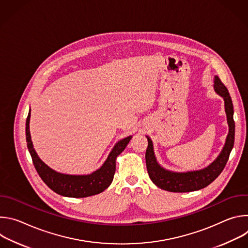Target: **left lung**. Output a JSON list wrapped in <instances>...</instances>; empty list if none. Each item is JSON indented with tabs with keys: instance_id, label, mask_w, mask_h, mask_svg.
Listing matches in <instances>:
<instances>
[{
	"instance_id": "left-lung-1",
	"label": "left lung",
	"mask_w": 248,
	"mask_h": 248,
	"mask_svg": "<svg viewBox=\"0 0 248 248\" xmlns=\"http://www.w3.org/2000/svg\"><path fill=\"white\" fill-rule=\"evenodd\" d=\"M214 90L224 99L225 112L229 124V133L221 153L213 162L204 169L184 172L171 171L166 170L157 162L152 140L149 136H146L148 140V147L145 154L146 167L151 181L158 187L170 192L195 191L209 186L223 171L234 143L233 106L227 87L217 76L214 78Z\"/></svg>"
}]
</instances>
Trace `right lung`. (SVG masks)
I'll list each match as a JSON object with an SVG mask.
<instances>
[{
	"label": "right lung",
	"instance_id": "right-lung-1",
	"mask_svg": "<svg viewBox=\"0 0 248 248\" xmlns=\"http://www.w3.org/2000/svg\"><path fill=\"white\" fill-rule=\"evenodd\" d=\"M29 122L30 110L26 119L25 133L27 148L31 155L33 165L42 181L53 191L66 197H87L101 193L106 188H108L114 179L117 157L124 150L132 137L129 135L117 142L102 167L95 171L89 174H66L51 169L38 157L31 141Z\"/></svg>",
	"mask_w": 248,
	"mask_h": 248
}]
</instances>
